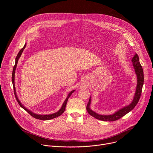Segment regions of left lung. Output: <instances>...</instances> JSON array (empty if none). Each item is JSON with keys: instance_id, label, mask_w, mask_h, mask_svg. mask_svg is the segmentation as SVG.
Instances as JSON below:
<instances>
[{"instance_id": "8db88e82", "label": "left lung", "mask_w": 153, "mask_h": 153, "mask_svg": "<svg viewBox=\"0 0 153 153\" xmlns=\"http://www.w3.org/2000/svg\"><path fill=\"white\" fill-rule=\"evenodd\" d=\"M133 62V67L135 70V73L137 76V86H136V92L134 94V96L133 98V100L132 102H131L130 104L125 106L124 107L119 109L118 111L115 112L113 114L110 115H102V114H99L93 111L91 108H90V105H91V97L90 96L89 102L87 104L86 106V110L88 111V114H90L91 116L95 117L97 119L100 120H103V121H109V122H111V121H115L120 118L122 117L123 116L128 113L131 111L136 106L137 104L139 99L140 97V95L142 93V86L143 85V82H144V76H143V71L142 67L141 66V65L139 62V59L138 55L136 53L134 56L133 57L131 60Z\"/></svg>"}]
</instances>
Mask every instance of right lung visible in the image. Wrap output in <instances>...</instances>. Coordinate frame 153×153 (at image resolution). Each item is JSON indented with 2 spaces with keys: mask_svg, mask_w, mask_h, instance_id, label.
Here are the masks:
<instances>
[{
  "mask_svg": "<svg viewBox=\"0 0 153 153\" xmlns=\"http://www.w3.org/2000/svg\"><path fill=\"white\" fill-rule=\"evenodd\" d=\"M26 45L27 43H25L24 47L22 48L20 51L19 52L16 58V60H15V65L14 66V68H13V73H12V83H13V88H14V94H15V97L16 98V100L18 102V103L19 104V105L23 109H24V110L28 112L31 116H33V117L37 119H39V120H50V119H54V118H56L58 116H60L62 113H63L65 110V107H66V105H67V102H68V98L71 96V95L76 90H74L73 91H71V92H70V93L68 94L66 99L65 100L64 102L63 103L61 108L60 110L54 113H53V114H36V113H34V112H33L32 111H31L30 110H29V109H28L27 108H26L24 105L22 104V103L20 102V101L19 100L17 96V94H16V87H15V82H14V80H15V71H16V67H17V62H18V60L19 59V58L20 57L21 55H22V52L24 51L25 47H26Z\"/></svg>",
  "mask_w": 153,
  "mask_h": 153,
  "instance_id": "obj_1",
  "label": "right lung"
}]
</instances>
